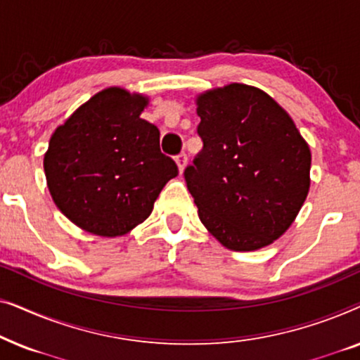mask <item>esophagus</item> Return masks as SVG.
Returning <instances> with one entry per match:
<instances>
[{"label":"esophagus","instance_id":"1","mask_svg":"<svg viewBox=\"0 0 360 360\" xmlns=\"http://www.w3.org/2000/svg\"><path fill=\"white\" fill-rule=\"evenodd\" d=\"M175 162H176V167H179V172H180V175H181L185 172L186 164H188V157H186V154H184V152H181L180 155L175 157Z\"/></svg>","mask_w":360,"mask_h":360}]
</instances>
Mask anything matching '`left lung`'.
<instances>
[{
	"label": "left lung",
	"mask_w": 360,
	"mask_h": 360,
	"mask_svg": "<svg viewBox=\"0 0 360 360\" xmlns=\"http://www.w3.org/2000/svg\"><path fill=\"white\" fill-rule=\"evenodd\" d=\"M195 105L203 150L185 180L200 221L226 249L267 248L287 233L308 196V142L257 86L211 88Z\"/></svg>",
	"instance_id": "8db88e82"
}]
</instances>
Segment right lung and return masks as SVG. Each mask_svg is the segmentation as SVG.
<instances>
[{
    "instance_id": "add662e5",
    "label": "right lung",
    "mask_w": 360,
    "mask_h": 360,
    "mask_svg": "<svg viewBox=\"0 0 360 360\" xmlns=\"http://www.w3.org/2000/svg\"><path fill=\"white\" fill-rule=\"evenodd\" d=\"M150 98L108 86L53 131L44 172L53 203L73 224L120 238L149 218L167 181L179 175L160 152V132L142 111Z\"/></svg>"
}]
</instances>
